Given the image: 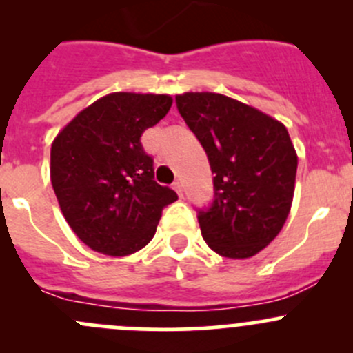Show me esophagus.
<instances>
[{
	"instance_id": "esophagus-1",
	"label": "esophagus",
	"mask_w": 353,
	"mask_h": 353,
	"mask_svg": "<svg viewBox=\"0 0 353 353\" xmlns=\"http://www.w3.org/2000/svg\"><path fill=\"white\" fill-rule=\"evenodd\" d=\"M174 190H176V193L179 194V196H183V191H184L183 183H179V181H176V183H174Z\"/></svg>"
}]
</instances>
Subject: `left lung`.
Listing matches in <instances>:
<instances>
[{"label": "left lung", "mask_w": 353, "mask_h": 353, "mask_svg": "<svg viewBox=\"0 0 353 353\" xmlns=\"http://www.w3.org/2000/svg\"><path fill=\"white\" fill-rule=\"evenodd\" d=\"M176 104L208 155L215 199L199 212L210 249L230 259L258 254L290 213L297 152L285 124L215 92H184Z\"/></svg>", "instance_id": "obj_1"}]
</instances>
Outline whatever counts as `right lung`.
<instances>
[{"instance_id": "obj_1", "label": "right lung", "mask_w": 353, "mask_h": 353, "mask_svg": "<svg viewBox=\"0 0 353 353\" xmlns=\"http://www.w3.org/2000/svg\"><path fill=\"white\" fill-rule=\"evenodd\" d=\"M172 105L165 94L112 92L77 114L51 145V183L78 239L108 256L140 251L177 194L154 181L141 134Z\"/></svg>"}]
</instances>
